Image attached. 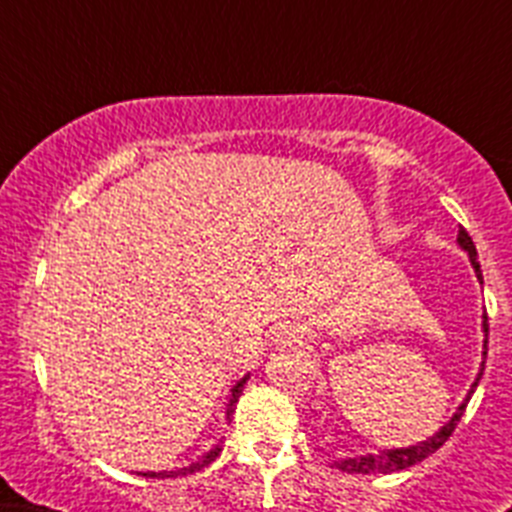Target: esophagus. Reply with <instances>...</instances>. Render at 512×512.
Returning a JSON list of instances; mask_svg holds the SVG:
<instances>
[{"label":"esophagus","mask_w":512,"mask_h":512,"mask_svg":"<svg viewBox=\"0 0 512 512\" xmlns=\"http://www.w3.org/2000/svg\"><path fill=\"white\" fill-rule=\"evenodd\" d=\"M274 338H277V343H282V346H287V343H297V333L292 328H279L277 333H274Z\"/></svg>","instance_id":"obj_1"}]
</instances>
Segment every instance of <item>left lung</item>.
Instances as JSON below:
<instances>
[{
  "label": "left lung",
  "instance_id": "8db88e82",
  "mask_svg": "<svg viewBox=\"0 0 512 512\" xmlns=\"http://www.w3.org/2000/svg\"><path fill=\"white\" fill-rule=\"evenodd\" d=\"M456 243H459L461 251H467L469 256V264H472L474 274H477L479 284L482 282V269H479V259H477V248H474L472 238H469V233L464 228H459V238H456ZM482 333H485V341H482V364H479V372L477 377H474L472 387H469L467 397L459 402V408H456V413L451 415L446 423L438 428L433 436H428L425 441H418L415 446H400V449H382L379 454H361V456H341V459L333 461V467L341 469V472H348V474H392V472H402V469L413 467V464H418V461L428 459L431 454H436V449H441L443 443H446V438L454 433L456 423L461 420V415H464V410H467V402L472 400L474 390H477L479 379H482V374H485V359H487V336H490V323H487V312H482Z\"/></svg>",
  "mask_w": 512,
  "mask_h": 512
}]
</instances>
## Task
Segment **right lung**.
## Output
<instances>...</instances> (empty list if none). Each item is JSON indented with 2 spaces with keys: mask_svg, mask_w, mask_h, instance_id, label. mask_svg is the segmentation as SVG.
I'll return each instance as SVG.
<instances>
[{
  "mask_svg": "<svg viewBox=\"0 0 512 512\" xmlns=\"http://www.w3.org/2000/svg\"><path fill=\"white\" fill-rule=\"evenodd\" d=\"M248 379H251V374H246V377H241V379H238V382L233 384V390H230V400H228V405H225V423H230V418H233V413H235V402H238V397L243 395V384H246ZM217 454H220V441L212 443L210 451H205V454H202V456H197V459H194V461H189L187 467L161 469V472H138V474H143V477H151V479L184 477V474H192V472H197V469H202V467H207V464H212V461H215V456H217Z\"/></svg>",
  "mask_w": 512,
  "mask_h": 512,
  "instance_id": "add662e5",
  "label": "right lung"
}]
</instances>
